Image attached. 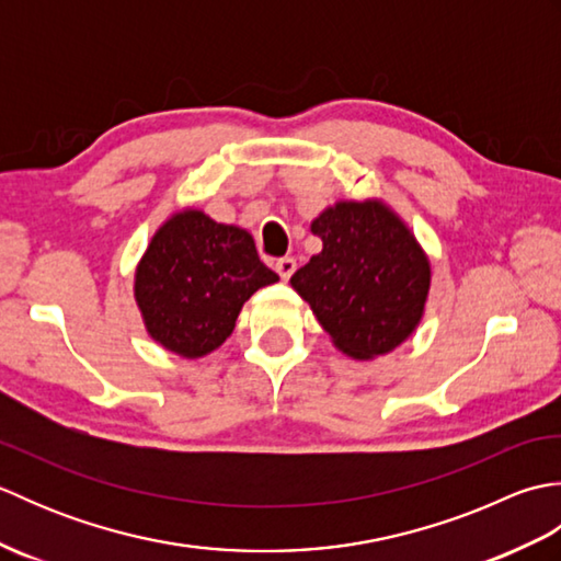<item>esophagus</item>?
I'll list each match as a JSON object with an SVG mask.
<instances>
[{
	"label": "esophagus",
	"mask_w": 561,
	"mask_h": 561,
	"mask_svg": "<svg viewBox=\"0 0 561 561\" xmlns=\"http://www.w3.org/2000/svg\"><path fill=\"white\" fill-rule=\"evenodd\" d=\"M274 270H277L279 277L287 282L291 274L296 272V260L294 257H279L277 262H274Z\"/></svg>",
	"instance_id": "1"
}]
</instances>
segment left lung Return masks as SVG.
Instances as JSON below:
<instances>
[{
    "mask_svg": "<svg viewBox=\"0 0 561 561\" xmlns=\"http://www.w3.org/2000/svg\"><path fill=\"white\" fill-rule=\"evenodd\" d=\"M323 250L294 272L291 287L311 306L332 344L371 362L420 328L432 262L383 199H337L311 221Z\"/></svg>",
    "mask_w": 561,
    "mask_h": 561,
    "instance_id": "left-lung-1",
    "label": "left lung"
}]
</instances>
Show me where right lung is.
<instances>
[{
	"label": "right lung",
	"instance_id": "1",
	"mask_svg": "<svg viewBox=\"0 0 561 561\" xmlns=\"http://www.w3.org/2000/svg\"><path fill=\"white\" fill-rule=\"evenodd\" d=\"M274 282L245 229L185 207L159 226L137 262L135 301L153 342L199 359L231 337L243 304Z\"/></svg>",
	"mask_w": 561,
	"mask_h": 561
}]
</instances>
